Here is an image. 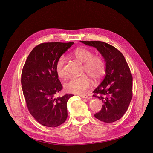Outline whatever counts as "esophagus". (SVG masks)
I'll list each match as a JSON object with an SVG mask.
<instances>
[{
    "instance_id": "obj_1",
    "label": "esophagus",
    "mask_w": 153,
    "mask_h": 153,
    "mask_svg": "<svg viewBox=\"0 0 153 153\" xmlns=\"http://www.w3.org/2000/svg\"><path fill=\"white\" fill-rule=\"evenodd\" d=\"M79 96L83 99H87L88 97V96L86 94H79Z\"/></svg>"
}]
</instances>
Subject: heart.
<instances>
[{
  "mask_svg": "<svg viewBox=\"0 0 153 153\" xmlns=\"http://www.w3.org/2000/svg\"><path fill=\"white\" fill-rule=\"evenodd\" d=\"M73 56L80 62L84 63L83 71L88 74L94 80H99L106 73V62L100 56H94L93 51L84 48H79L73 52ZM66 58L61 56L57 60L55 70L57 76L63 78L67 75ZM91 80L88 76L83 74L68 78L63 83L65 90L68 93L82 94L90 88Z\"/></svg>",
  "mask_w": 153,
  "mask_h": 153,
  "instance_id": "1",
  "label": "heart"
}]
</instances>
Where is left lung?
Masks as SVG:
<instances>
[{
	"mask_svg": "<svg viewBox=\"0 0 153 153\" xmlns=\"http://www.w3.org/2000/svg\"><path fill=\"white\" fill-rule=\"evenodd\" d=\"M96 48L106 62V75L93 91V96L103 102L94 117L105 123L120 119L133 97V77L123 55L115 47L101 41H80Z\"/></svg>",
	"mask_w": 153,
	"mask_h": 153,
	"instance_id": "obj_1",
	"label": "left lung"
}]
</instances>
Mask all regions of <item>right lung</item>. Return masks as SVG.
I'll use <instances>...</instances> for the list:
<instances>
[{
  "mask_svg": "<svg viewBox=\"0 0 153 153\" xmlns=\"http://www.w3.org/2000/svg\"><path fill=\"white\" fill-rule=\"evenodd\" d=\"M74 43H40L31 51L24 64L21 83L27 108L33 117L43 126L57 127L67 118V102L74 95L56 97L62 85L55 66L57 59Z\"/></svg>",
  "mask_w": 153,
  "mask_h": 153,
  "instance_id": "add662e5",
  "label": "right lung"
}]
</instances>
